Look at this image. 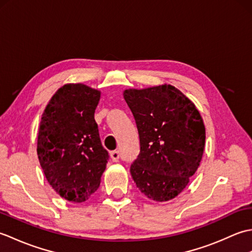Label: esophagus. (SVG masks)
Segmentation results:
<instances>
[{"label": "esophagus", "mask_w": 252, "mask_h": 252, "mask_svg": "<svg viewBox=\"0 0 252 252\" xmlns=\"http://www.w3.org/2000/svg\"><path fill=\"white\" fill-rule=\"evenodd\" d=\"M110 157H111V160L114 162H118L119 161V158H120V154L118 151H114L110 153Z\"/></svg>", "instance_id": "1"}]
</instances>
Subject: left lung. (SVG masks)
<instances>
[{
	"label": "left lung",
	"instance_id": "1",
	"mask_svg": "<svg viewBox=\"0 0 252 252\" xmlns=\"http://www.w3.org/2000/svg\"><path fill=\"white\" fill-rule=\"evenodd\" d=\"M140 136V154L130 167L136 187L156 201L178 196L195 174L205 148L199 111L172 85L126 90Z\"/></svg>",
	"mask_w": 252,
	"mask_h": 252
}]
</instances>
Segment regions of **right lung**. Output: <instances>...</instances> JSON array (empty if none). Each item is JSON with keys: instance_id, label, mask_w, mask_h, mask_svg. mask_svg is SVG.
Returning a JSON list of instances; mask_svg holds the SVG:
<instances>
[{"instance_id": "add662e5", "label": "right lung", "mask_w": 252, "mask_h": 252, "mask_svg": "<svg viewBox=\"0 0 252 252\" xmlns=\"http://www.w3.org/2000/svg\"><path fill=\"white\" fill-rule=\"evenodd\" d=\"M99 97V91L84 84H66L42 115L37 157L47 182L68 201L89 199L109 160L94 119Z\"/></svg>"}]
</instances>
